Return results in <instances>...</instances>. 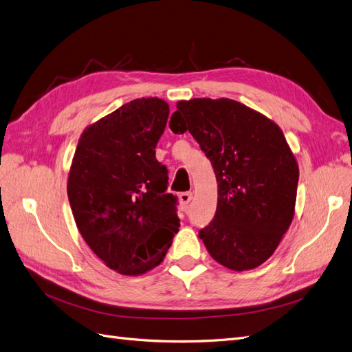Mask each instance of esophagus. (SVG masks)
<instances>
[{"label": "esophagus", "mask_w": 352, "mask_h": 352, "mask_svg": "<svg viewBox=\"0 0 352 352\" xmlns=\"http://www.w3.org/2000/svg\"><path fill=\"white\" fill-rule=\"evenodd\" d=\"M190 201H192V192H182L179 195V202L182 207H188Z\"/></svg>", "instance_id": "34e87169"}]
</instances>
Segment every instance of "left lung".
Listing matches in <instances>:
<instances>
[{"mask_svg": "<svg viewBox=\"0 0 352 352\" xmlns=\"http://www.w3.org/2000/svg\"><path fill=\"white\" fill-rule=\"evenodd\" d=\"M168 126L192 135L216 173L217 210L199 239L230 270L258 267L295 211L300 170L280 127L229 98L179 101Z\"/></svg>", "mask_w": 352, "mask_h": 352, "instance_id": "left-lung-1", "label": "left lung"}]
</instances>
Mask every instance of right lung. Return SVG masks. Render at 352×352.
Here are the masks:
<instances>
[{
	"instance_id": "1",
	"label": "right lung",
	"mask_w": 352,
	"mask_h": 352,
	"mask_svg": "<svg viewBox=\"0 0 352 352\" xmlns=\"http://www.w3.org/2000/svg\"><path fill=\"white\" fill-rule=\"evenodd\" d=\"M168 104L138 98L83 131L67 195L74 221L107 267L138 276L163 261L179 232L177 197L167 194V168L155 146Z\"/></svg>"
}]
</instances>
